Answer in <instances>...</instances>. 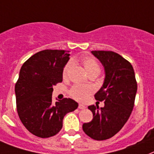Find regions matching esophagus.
Segmentation results:
<instances>
[{
	"label": "esophagus",
	"instance_id": "esophagus-1",
	"mask_svg": "<svg viewBox=\"0 0 154 154\" xmlns=\"http://www.w3.org/2000/svg\"><path fill=\"white\" fill-rule=\"evenodd\" d=\"M79 109H84V108H86V106L79 103Z\"/></svg>",
	"mask_w": 154,
	"mask_h": 154
}]
</instances>
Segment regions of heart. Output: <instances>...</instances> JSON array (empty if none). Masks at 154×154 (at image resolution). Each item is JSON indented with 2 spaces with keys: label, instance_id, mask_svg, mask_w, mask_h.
Returning a JSON list of instances; mask_svg holds the SVG:
<instances>
[{
  "label": "heart",
  "instance_id": "1",
  "mask_svg": "<svg viewBox=\"0 0 154 154\" xmlns=\"http://www.w3.org/2000/svg\"><path fill=\"white\" fill-rule=\"evenodd\" d=\"M82 63H83L86 71L88 72V75L91 73H100V66L98 62L95 58L91 57H83L82 58ZM71 66H72V62L70 61L64 66L63 71V79H67L71 71ZM92 88L88 86H81V85H75L72 87L70 91V95L72 98L78 101H85L88 98V96L91 93Z\"/></svg>",
  "mask_w": 154,
  "mask_h": 154
}]
</instances>
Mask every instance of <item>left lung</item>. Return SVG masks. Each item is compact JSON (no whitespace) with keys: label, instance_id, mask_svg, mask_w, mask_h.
Segmentation results:
<instances>
[{"label":"left lung","instance_id":"obj_1","mask_svg":"<svg viewBox=\"0 0 154 154\" xmlns=\"http://www.w3.org/2000/svg\"><path fill=\"white\" fill-rule=\"evenodd\" d=\"M91 54L104 67L105 79L95 99L104 101V107L88 106L93 119L83 125V132L96 140L112 137L123 128L134 106L137 83L131 63L113 51H93Z\"/></svg>","mask_w":154,"mask_h":154}]
</instances>
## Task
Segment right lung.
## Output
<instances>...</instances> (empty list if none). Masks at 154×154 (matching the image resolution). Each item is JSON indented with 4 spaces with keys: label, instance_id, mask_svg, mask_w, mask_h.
I'll return each instance as SVG.
<instances>
[{
    "label": "right lung",
    "instance_id": "right-lung-1",
    "mask_svg": "<svg viewBox=\"0 0 154 154\" xmlns=\"http://www.w3.org/2000/svg\"><path fill=\"white\" fill-rule=\"evenodd\" d=\"M69 51L44 50L32 55L21 66L15 85L17 110L21 123L42 138L56 135L63 128L66 113L78 108L70 98L52 100L53 86L63 81Z\"/></svg>",
    "mask_w": 154,
    "mask_h": 154
}]
</instances>
